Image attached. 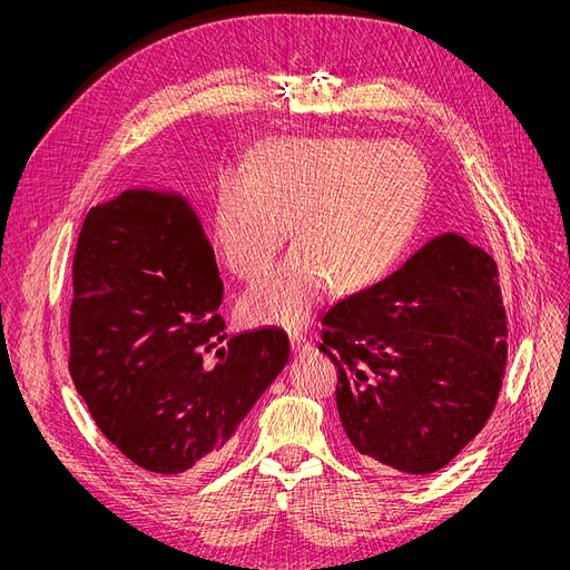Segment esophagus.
Segmentation results:
<instances>
[{
	"label": "esophagus",
	"instance_id": "34e87169",
	"mask_svg": "<svg viewBox=\"0 0 570 570\" xmlns=\"http://www.w3.org/2000/svg\"><path fill=\"white\" fill-rule=\"evenodd\" d=\"M288 340H291V348H293V353H307L309 351V342L305 340V335L303 333H297V331H293V333H288Z\"/></svg>",
	"mask_w": 570,
	"mask_h": 570
}]
</instances>
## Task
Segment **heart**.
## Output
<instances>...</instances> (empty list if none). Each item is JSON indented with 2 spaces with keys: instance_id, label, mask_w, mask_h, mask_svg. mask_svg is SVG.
<instances>
[{
  "instance_id": "1",
  "label": "heart",
  "mask_w": 570,
  "mask_h": 570,
  "mask_svg": "<svg viewBox=\"0 0 570 570\" xmlns=\"http://www.w3.org/2000/svg\"><path fill=\"white\" fill-rule=\"evenodd\" d=\"M423 168L400 142L297 138L269 145L252 168L219 177L215 243L228 273L252 279L288 226L291 254L239 301L247 323L303 325L327 288L381 279L415 228Z\"/></svg>"
}]
</instances>
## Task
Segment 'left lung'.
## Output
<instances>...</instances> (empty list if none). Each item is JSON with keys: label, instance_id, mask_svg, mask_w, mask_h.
<instances>
[{"label": "left lung", "instance_id": "1", "mask_svg": "<svg viewBox=\"0 0 570 570\" xmlns=\"http://www.w3.org/2000/svg\"><path fill=\"white\" fill-rule=\"evenodd\" d=\"M497 263L458 233L321 318L337 367V411L361 462L434 473L481 432L505 370Z\"/></svg>", "mask_w": 570, "mask_h": 570}]
</instances>
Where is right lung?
I'll return each instance as SVG.
<instances>
[{
  "label": "right lung",
  "mask_w": 570,
  "mask_h": 570,
  "mask_svg": "<svg viewBox=\"0 0 570 570\" xmlns=\"http://www.w3.org/2000/svg\"><path fill=\"white\" fill-rule=\"evenodd\" d=\"M222 295L185 196L127 189L89 209L73 256L69 372L104 436L145 471L215 464L288 363L282 327L226 337ZM215 347L218 365L203 366Z\"/></svg>",
  "instance_id": "1"
}]
</instances>
